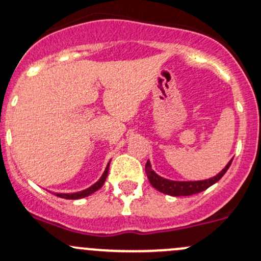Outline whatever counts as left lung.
<instances>
[{
	"instance_id": "obj_1",
	"label": "left lung",
	"mask_w": 261,
	"mask_h": 261,
	"mask_svg": "<svg viewBox=\"0 0 261 261\" xmlns=\"http://www.w3.org/2000/svg\"><path fill=\"white\" fill-rule=\"evenodd\" d=\"M231 161L228 162V165L223 168L220 172L217 174V176L212 177L210 179H204V181H190V182H183V181H171V179H166L163 177L159 176L151 168L150 162H146L145 171L146 174H147V178L150 181L151 185H152L153 188H156L157 191L162 192V193L168 194V196L173 197H181V196H192V194L199 193V192L205 191L208 187H211L212 185L217 183L224 176V173L227 172L228 168L230 167Z\"/></svg>"
}]
</instances>
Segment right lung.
Here are the masks:
<instances>
[{
    "instance_id": "obj_1",
    "label": "right lung",
    "mask_w": 261,
    "mask_h": 261,
    "mask_svg": "<svg viewBox=\"0 0 261 261\" xmlns=\"http://www.w3.org/2000/svg\"><path fill=\"white\" fill-rule=\"evenodd\" d=\"M109 165H110V162L108 163L107 168H105L104 173H102V176L100 177V179L96 183H94L91 187L87 188V190L82 191V192H76V193H57V196L61 197V198H65V199H80V198H84V197H88L90 196V194H93L94 192H96L100 188L102 187V185H104L105 179H107L108 177V172H109Z\"/></svg>"
}]
</instances>
